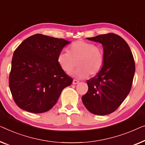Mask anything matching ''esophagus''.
Here are the masks:
<instances>
[{
    "label": "esophagus",
    "instance_id": "esophagus-1",
    "mask_svg": "<svg viewBox=\"0 0 145 145\" xmlns=\"http://www.w3.org/2000/svg\"><path fill=\"white\" fill-rule=\"evenodd\" d=\"M79 83V81L76 80V79H73V85H76V84H78V83Z\"/></svg>",
    "mask_w": 145,
    "mask_h": 145
}]
</instances>
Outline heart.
<instances>
[{"mask_svg": "<svg viewBox=\"0 0 145 145\" xmlns=\"http://www.w3.org/2000/svg\"><path fill=\"white\" fill-rule=\"evenodd\" d=\"M105 62L103 49L83 40H76L68 48V52L62 50L57 56V62L65 73L73 70L75 62L77 68L73 75L79 78H85L97 74L101 70Z\"/></svg>", "mask_w": 145, "mask_h": 145, "instance_id": "obj_1", "label": "heart"}]
</instances>
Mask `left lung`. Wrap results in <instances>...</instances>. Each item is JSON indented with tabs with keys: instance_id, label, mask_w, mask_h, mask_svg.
<instances>
[{
	"instance_id": "1",
	"label": "left lung",
	"mask_w": 145,
	"mask_h": 145,
	"mask_svg": "<svg viewBox=\"0 0 145 145\" xmlns=\"http://www.w3.org/2000/svg\"><path fill=\"white\" fill-rule=\"evenodd\" d=\"M87 39L103 44L105 62L97 75L87 81L89 89L82 101L90 112L107 115L117 110L130 92L135 71L134 58L129 45L118 35Z\"/></svg>"
}]
</instances>
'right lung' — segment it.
Returning <instances> with one entry per match:
<instances>
[{
	"mask_svg": "<svg viewBox=\"0 0 145 145\" xmlns=\"http://www.w3.org/2000/svg\"><path fill=\"white\" fill-rule=\"evenodd\" d=\"M70 41L35 34L24 40L14 52L9 87L18 106L32 113L52 108L73 79L57 62V56Z\"/></svg>",
	"mask_w": 145,
	"mask_h": 145,
	"instance_id": "right-lung-1",
	"label": "right lung"
}]
</instances>
